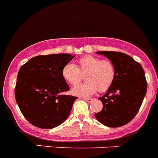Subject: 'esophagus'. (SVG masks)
<instances>
[{
	"instance_id": "1",
	"label": "esophagus",
	"mask_w": 158,
	"mask_h": 158,
	"mask_svg": "<svg viewBox=\"0 0 158 158\" xmlns=\"http://www.w3.org/2000/svg\"><path fill=\"white\" fill-rule=\"evenodd\" d=\"M82 98H83V99L85 100V101H87V102H91V101H93L92 98H89H89H87V97H82Z\"/></svg>"
}]
</instances>
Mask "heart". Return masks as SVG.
<instances>
[{
	"label": "heart",
	"instance_id": "b5f03b06",
	"mask_svg": "<svg viewBox=\"0 0 158 158\" xmlns=\"http://www.w3.org/2000/svg\"><path fill=\"white\" fill-rule=\"evenodd\" d=\"M78 67L72 63L64 64L61 70L63 79L71 85H76L85 74L86 82L79 84L72 89L74 95L90 97L97 90L105 92L112 86L116 77L114 64L110 60L86 55L77 61Z\"/></svg>",
	"mask_w": 158,
	"mask_h": 158
}]
</instances>
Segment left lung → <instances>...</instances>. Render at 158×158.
Instances as JSON below:
<instances>
[{
  "label": "left lung",
  "mask_w": 158,
  "mask_h": 158,
  "mask_svg": "<svg viewBox=\"0 0 158 158\" xmlns=\"http://www.w3.org/2000/svg\"><path fill=\"white\" fill-rule=\"evenodd\" d=\"M112 61L116 69L113 85L103 97L102 110L95 117L108 127H120L136 115L147 93L143 69L128 54L118 51H98Z\"/></svg>",
  "instance_id": "8db88e82"
}]
</instances>
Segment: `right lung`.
<instances>
[{
  "mask_svg": "<svg viewBox=\"0 0 158 158\" xmlns=\"http://www.w3.org/2000/svg\"><path fill=\"white\" fill-rule=\"evenodd\" d=\"M74 57L70 54L39 55L20 68L15 96L22 114L32 125L53 129L69 117L78 97L61 94L69 90L61 70Z\"/></svg>",
  "mask_w": 158,
  "mask_h": 158,
  "instance_id": "1",
  "label": "right lung"
}]
</instances>
